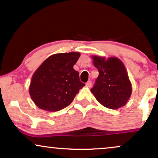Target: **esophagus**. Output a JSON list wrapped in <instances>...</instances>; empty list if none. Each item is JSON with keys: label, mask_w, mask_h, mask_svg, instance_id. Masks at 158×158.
Instances as JSON below:
<instances>
[{"label": "esophagus", "mask_w": 158, "mask_h": 158, "mask_svg": "<svg viewBox=\"0 0 158 158\" xmlns=\"http://www.w3.org/2000/svg\"><path fill=\"white\" fill-rule=\"evenodd\" d=\"M86 85V87H90L91 86H92V82H91L90 81H87V82L86 83V85Z\"/></svg>", "instance_id": "1"}]
</instances>
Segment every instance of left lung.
I'll return each instance as SVG.
<instances>
[{
  "instance_id": "left-lung-1",
  "label": "left lung",
  "mask_w": 158,
  "mask_h": 158,
  "mask_svg": "<svg viewBox=\"0 0 158 158\" xmlns=\"http://www.w3.org/2000/svg\"><path fill=\"white\" fill-rule=\"evenodd\" d=\"M93 65L99 75L91 93L103 106L117 109L126 104L132 93V85L125 65L116 57L93 55Z\"/></svg>"
}]
</instances>
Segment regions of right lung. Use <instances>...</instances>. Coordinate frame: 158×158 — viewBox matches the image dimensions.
Instances as JSON below:
<instances>
[{
    "label": "right lung",
    "instance_id": "right-lung-1",
    "mask_svg": "<svg viewBox=\"0 0 158 158\" xmlns=\"http://www.w3.org/2000/svg\"><path fill=\"white\" fill-rule=\"evenodd\" d=\"M80 53L55 54L47 57L35 71L31 81L29 93L41 109L57 111L73 101L85 85L79 80V72L73 65Z\"/></svg>",
    "mask_w": 158,
    "mask_h": 158
}]
</instances>
